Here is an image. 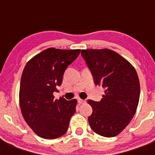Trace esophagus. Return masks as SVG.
<instances>
[{"label":"esophagus","instance_id":"esophagus-1","mask_svg":"<svg viewBox=\"0 0 155 155\" xmlns=\"http://www.w3.org/2000/svg\"><path fill=\"white\" fill-rule=\"evenodd\" d=\"M78 103L80 104H81L85 103V101H84V100H81V99H78Z\"/></svg>","mask_w":155,"mask_h":155}]
</instances>
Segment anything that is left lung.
<instances>
[{"label":"left lung","instance_id":"obj_1","mask_svg":"<svg viewBox=\"0 0 155 155\" xmlns=\"http://www.w3.org/2000/svg\"><path fill=\"white\" fill-rule=\"evenodd\" d=\"M94 84L105 89L101 101L88 100L92 113L88 122L97 134L115 137L134 117L140 97V83L134 68L108 49L82 50Z\"/></svg>","mask_w":155,"mask_h":155}]
</instances>
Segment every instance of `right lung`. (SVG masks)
Listing matches in <instances>:
<instances>
[{"label": "right lung", "mask_w": 155, "mask_h": 155, "mask_svg": "<svg viewBox=\"0 0 155 155\" xmlns=\"http://www.w3.org/2000/svg\"><path fill=\"white\" fill-rule=\"evenodd\" d=\"M80 50L48 48L33 57L23 70L19 102L25 122L45 139H54L67 132L77 101L54 100L53 93L63 82L64 71Z\"/></svg>", "instance_id": "right-lung-1"}]
</instances>
